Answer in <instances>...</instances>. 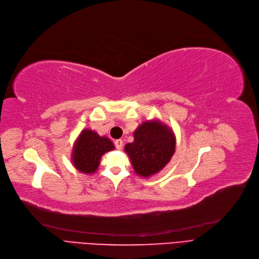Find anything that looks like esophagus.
<instances>
[{"label":"esophagus","mask_w":259,"mask_h":259,"mask_svg":"<svg viewBox=\"0 0 259 259\" xmlns=\"http://www.w3.org/2000/svg\"><path fill=\"white\" fill-rule=\"evenodd\" d=\"M115 146H116L117 150H121L122 147H123V141H122L121 139L116 140V141H115Z\"/></svg>","instance_id":"obj_1"}]
</instances>
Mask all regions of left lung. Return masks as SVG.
Segmentation results:
<instances>
[{
    "label": "left lung",
    "instance_id": "left-lung-1",
    "mask_svg": "<svg viewBox=\"0 0 259 259\" xmlns=\"http://www.w3.org/2000/svg\"><path fill=\"white\" fill-rule=\"evenodd\" d=\"M176 139L173 132L159 121L143 122L134 132V142L124 147L133 167L142 177L161 170L175 153Z\"/></svg>",
    "mask_w": 259,
    "mask_h": 259
}]
</instances>
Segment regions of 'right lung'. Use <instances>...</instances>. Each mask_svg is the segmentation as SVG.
<instances>
[{
	"instance_id": "add662e5",
	"label": "right lung",
	"mask_w": 259,
	"mask_h": 259,
	"mask_svg": "<svg viewBox=\"0 0 259 259\" xmlns=\"http://www.w3.org/2000/svg\"><path fill=\"white\" fill-rule=\"evenodd\" d=\"M115 149L113 142L96 132L83 130L72 151V162L85 174H93L100 164L102 155Z\"/></svg>"
}]
</instances>
